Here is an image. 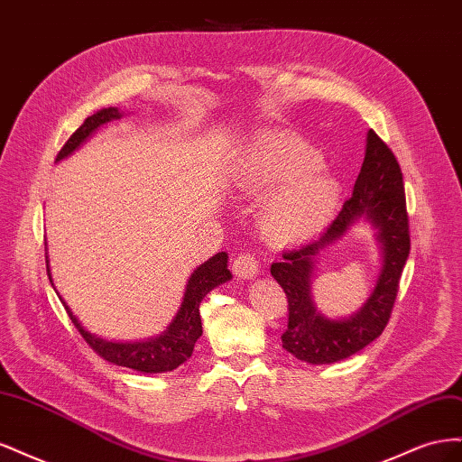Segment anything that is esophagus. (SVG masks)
Returning <instances> with one entry per match:
<instances>
[{
	"label": "esophagus",
	"mask_w": 462,
	"mask_h": 462,
	"mask_svg": "<svg viewBox=\"0 0 462 462\" xmlns=\"http://www.w3.org/2000/svg\"><path fill=\"white\" fill-rule=\"evenodd\" d=\"M233 273L241 279H250L258 273V260L250 254L243 253L239 256H235L233 260Z\"/></svg>",
	"instance_id": "esophagus-1"
}]
</instances>
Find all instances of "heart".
<instances>
[{"label":"heart","mask_w":462,"mask_h":462,"mask_svg":"<svg viewBox=\"0 0 462 462\" xmlns=\"http://www.w3.org/2000/svg\"><path fill=\"white\" fill-rule=\"evenodd\" d=\"M319 152L302 138L260 133L236 160V185L250 197H268L262 227L273 243H299L319 231L337 208L341 187L321 170Z\"/></svg>","instance_id":"b5f03b06"}]
</instances>
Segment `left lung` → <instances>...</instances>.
<instances>
[{
	"label": "left lung",
	"instance_id": "1",
	"mask_svg": "<svg viewBox=\"0 0 462 462\" xmlns=\"http://www.w3.org/2000/svg\"><path fill=\"white\" fill-rule=\"evenodd\" d=\"M360 217L378 229L384 265L373 297L353 319L333 322L321 317L310 297L313 260ZM411 253V231L402 173L395 153L372 129L358 179L341 212L318 241L287 250L282 262L272 263V275L287 295L289 321L282 335L283 348L309 365H331L380 337L391 318L399 282Z\"/></svg>",
	"mask_w": 462,
	"mask_h": 462
}]
</instances>
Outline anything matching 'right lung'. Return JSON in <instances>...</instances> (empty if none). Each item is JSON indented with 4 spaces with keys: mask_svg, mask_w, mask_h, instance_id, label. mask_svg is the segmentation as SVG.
<instances>
[{
    "mask_svg": "<svg viewBox=\"0 0 462 462\" xmlns=\"http://www.w3.org/2000/svg\"><path fill=\"white\" fill-rule=\"evenodd\" d=\"M119 117L121 114L117 107H104L100 111H96L94 116L87 117L85 123H82L80 127L69 136V141L63 144V148L58 153V160L65 158L67 153H71L77 146H80V143H85L87 136H90L92 131L100 127V125ZM46 268H48V256H46ZM48 275H50V268H48ZM229 279H231V272L227 270V254L217 253L190 275L183 304H180V309L175 319L171 321V326L167 328V331L156 339H148L141 343H111V341L96 337V335L88 333L80 326V321L73 316L71 309L63 302V299L61 302L65 306L69 318H71L75 328L79 329V333L85 337V341L90 345L92 351L100 355L104 360L114 362L117 366L133 368L136 372L160 374V372H171L177 366L183 365L187 358H190L194 351V343H197V339L202 335L200 302L209 291L217 287L219 283L229 282Z\"/></svg>",
    "mask_w": 462,
    "mask_h": 462,
    "instance_id": "1",
    "label": "right lung"
}]
</instances>
